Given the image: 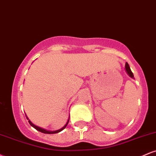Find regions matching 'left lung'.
Instances as JSON below:
<instances>
[{"label":"left lung","mask_w":156,"mask_h":156,"mask_svg":"<svg viewBox=\"0 0 156 156\" xmlns=\"http://www.w3.org/2000/svg\"><path fill=\"white\" fill-rule=\"evenodd\" d=\"M125 69H126V71H127V73H128V74L129 75V76L131 77V78H133V73H132L131 69H130L129 64H128V63L125 64Z\"/></svg>","instance_id":"obj_1"}]
</instances>
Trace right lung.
<instances>
[{
    "label": "right lung",
    "mask_w": 156,
    "mask_h": 156,
    "mask_svg": "<svg viewBox=\"0 0 156 156\" xmlns=\"http://www.w3.org/2000/svg\"><path fill=\"white\" fill-rule=\"evenodd\" d=\"M27 119H28V118L27 117ZM69 119H68V121H67V124H66L65 125H64V126L63 127V128H61V129L58 130H55V131H49V130H46L43 129V128H39V127L36 126V125H34L33 123H32L30 121V120H28V122H29V124L31 125L32 127H34V128L36 130H39V131L42 132V133H48V134H52V133H58V132H60V131H62V130H63L64 129V128H65L66 127H67V124H68V122H69Z\"/></svg>",
    "instance_id": "right-lung-1"
}]
</instances>
